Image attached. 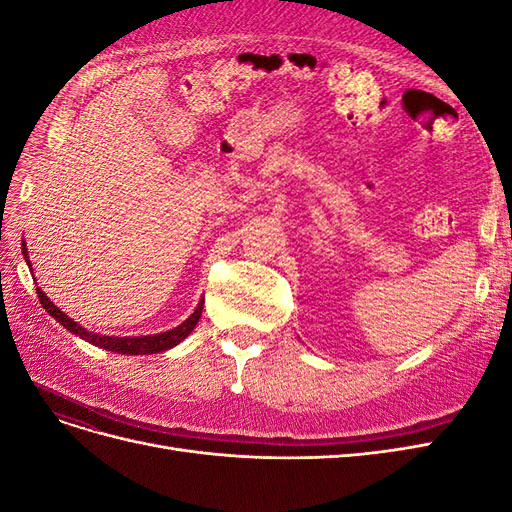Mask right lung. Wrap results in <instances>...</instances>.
Here are the masks:
<instances>
[{
	"mask_svg": "<svg viewBox=\"0 0 512 512\" xmlns=\"http://www.w3.org/2000/svg\"><path fill=\"white\" fill-rule=\"evenodd\" d=\"M21 250H23V258L27 262L29 271H32V262H29V256H27L25 241L21 243ZM36 292H38V299H40L42 307L59 324H64V329H68L76 337L85 339V342H89V344L104 348L108 352H117V354H158V352L175 348L194 331V327L200 320V314H203V305H205V299H200L198 307L194 309V314H190V318H185L179 327L170 329V331L156 333V335H138V337H115V335H98V333L87 331L85 327H81L79 322H74L72 318H68L64 312H61V309L42 292V288H36Z\"/></svg>",
	"mask_w": 512,
	"mask_h": 512,
	"instance_id": "add662e5",
	"label": "right lung"
}]
</instances>
